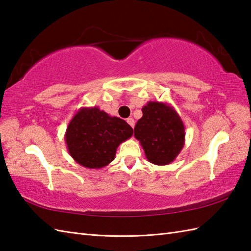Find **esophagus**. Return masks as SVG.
Masks as SVG:
<instances>
[{"instance_id":"esophagus-1","label":"esophagus","mask_w":251,"mask_h":251,"mask_svg":"<svg viewBox=\"0 0 251 251\" xmlns=\"http://www.w3.org/2000/svg\"><path fill=\"white\" fill-rule=\"evenodd\" d=\"M127 123H128V124L132 127V128H134V127H135V120L134 119L129 117V119H127Z\"/></svg>"}]
</instances>
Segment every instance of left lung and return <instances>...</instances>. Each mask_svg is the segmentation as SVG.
Listing matches in <instances>:
<instances>
[{
	"instance_id": "8db88e82",
	"label": "left lung",
	"mask_w": 251,
	"mask_h": 251,
	"mask_svg": "<svg viewBox=\"0 0 251 251\" xmlns=\"http://www.w3.org/2000/svg\"><path fill=\"white\" fill-rule=\"evenodd\" d=\"M142 113L134 136L148 161L159 166L174 162L185 141L184 125L177 111L169 103L149 101L143 105Z\"/></svg>"
}]
</instances>
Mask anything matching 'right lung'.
Instances as JSON below:
<instances>
[{"label":"right lung","instance_id":"right-lung-1","mask_svg":"<svg viewBox=\"0 0 251 251\" xmlns=\"http://www.w3.org/2000/svg\"><path fill=\"white\" fill-rule=\"evenodd\" d=\"M132 128L98 106L81 108L69 123L65 135L72 158L90 169H99L115 158L116 149L132 136Z\"/></svg>","mask_w":251,"mask_h":251}]
</instances>
